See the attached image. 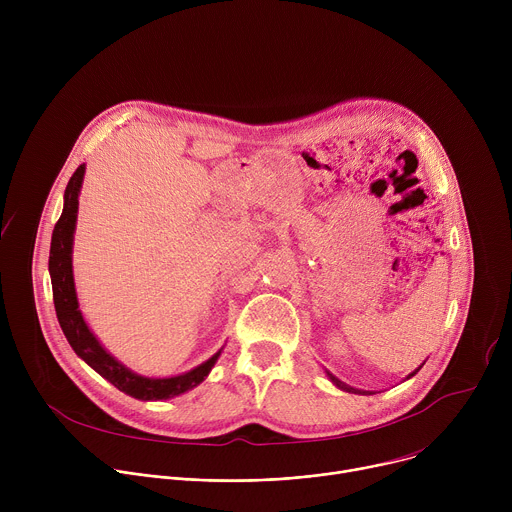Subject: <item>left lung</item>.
<instances>
[{
    "label": "left lung",
    "instance_id": "8db88e82",
    "mask_svg": "<svg viewBox=\"0 0 512 512\" xmlns=\"http://www.w3.org/2000/svg\"><path fill=\"white\" fill-rule=\"evenodd\" d=\"M417 371H419V369H417ZM417 371H415V373H417ZM415 373H411V375H409V377H413V375H415ZM328 377H330V381H332V383H334V385H336V387H340V389H342V391H348V393H360V391H356V389H352V387H348V385H344V383H342V381H338V379H336V377H332V375H330V373H328Z\"/></svg>",
    "mask_w": 512,
    "mask_h": 512
}]
</instances>
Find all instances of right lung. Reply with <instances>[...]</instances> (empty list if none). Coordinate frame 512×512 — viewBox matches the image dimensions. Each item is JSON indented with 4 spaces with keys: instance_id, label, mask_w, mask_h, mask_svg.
<instances>
[{
    "instance_id": "add662e5",
    "label": "right lung",
    "mask_w": 512,
    "mask_h": 512,
    "mask_svg": "<svg viewBox=\"0 0 512 512\" xmlns=\"http://www.w3.org/2000/svg\"><path fill=\"white\" fill-rule=\"evenodd\" d=\"M85 176V166H79L77 172L72 174L68 180V186L64 190V208L54 225L52 231V243H50V279H52V298L54 308L58 316V324L72 346L89 367H93L101 377H105L109 383H113L119 391L143 399V401H160L168 397H176L198 383L204 381V377L214 367L216 358L221 352H216L212 358L202 362L200 367L192 369L190 373H184L180 377L172 379H148L139 377L125 369L121 362H117L93 336L89 326L85 324L79 302H77V291H75V279H72V235H75L77 225V210H79V192Z\"/></svg>"
}]
</instances>
